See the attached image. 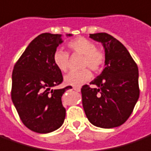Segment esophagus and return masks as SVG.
Masks as SVG:
<instances>
[{
	"mask_svg": "<svg viewBox=\"0 0 151 151\" xmlns=\"http://www.w3.org/2000/svg\"><path fill=\"white\" fill-rule=\"evenodd\" d=\"M73 89L74 91H76V92H80V88H78V87H74Z\"/></svg>",
	"mask_w": 151,
	"mask_h": 151,
	"instance_id": "34e87169",
	"label": "esophagus"
}]
</instances>
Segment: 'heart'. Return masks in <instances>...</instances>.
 Returning a JSON list of instances; mask_svg holds the SVG:
<instances>
[{
	"instance_id": "heart-1",
	"label": "heart",
	"mask_w": 151,
	"mask_h": 151,
	"mask_svg": "<svg viewBox=\"0 0 151 151\" xmlns=\"http://www.w3.org/2000/svg\"><path fill=\"white\" fill-rule=\"evenodd\" d=\"M73 54L83 55L81 68H89L94 73L102 70L106 61L105 53L96 48L95 43L84 37H78L68 43ZM53 61L60 71L66 72L69 67V54L62 50H56L53 54ZM92 78V73L88 68L80 71H72L64 77L68 85L78 87Z\"/></svg>"
}]
</instances>
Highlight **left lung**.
<instances>
[{
    "mask_svg": "<svg viewBox=\"0 0 151 151\" xmlns=\"http://www.w3.org/2000/svg\"><path fill=\"white\" fill-rule=\"evenodd\" d=\"M105 49V68L90 84L81 88L85 114L93 125L113 128L132 115L140 96L138 67L127 48L106 33L90 34Z\"/></svg>",
    "mask_w": 151,
    "mask_h": 151,
    "instance_id": "obj_1",
    "label": "left lung"
}]
</instances>
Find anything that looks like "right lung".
<instances>
[{
  "mask_svg": "<svg viewBox=\"0 0 151 151\" xmlns=\"http://www.w3.org/2000/svg\"><path fill=\"white\" fill-rule=\"evenodd\" d=\"M62 42L61 35L41 34L30 42L13 68L11 99L23 124L37 133L54 132L65 119L61 97L72 87L53 89L63 80L53 61Z\"/></svg>",
  "mask_w": 151,
  "mask_h": 151,
  "instance_id": "1",
  "label": "right lung"
}]
</instances>
